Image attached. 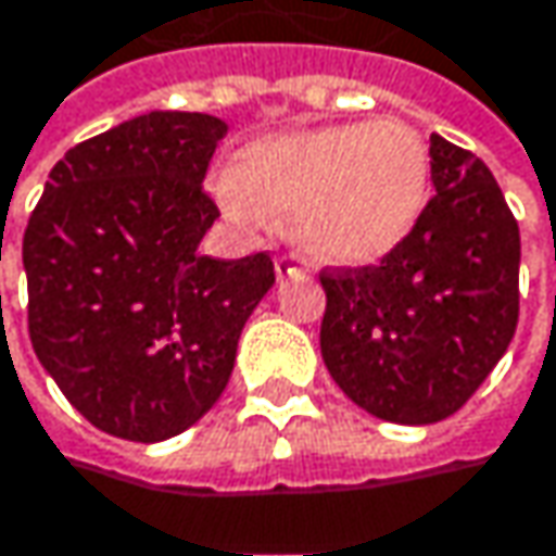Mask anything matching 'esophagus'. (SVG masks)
Segmentation results:
<instances>
[{
	"mask_svg": "<svg viewBox=\"0 0 556 556\" xmlns=\"http://www.w3.org/2000/svg\"><path fill=\"white\" fill-rule=\"evenodd\" d=\"M277 277L279 279H302L305 277V267H302V257L295 251H286L277 257Z\"/></svg>",
	"mask_w": 556,
	"mask_h": 556,
	"instance_id": "1",
	"label": "esophagus"
}]
</instances>
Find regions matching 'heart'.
I'll use <instances>...</instances> for the list:
<instances>
[{
	"label": "heart",
	"mask_w": 556,
	"mask_h": 556,
	"mask_svg": "<svg viewBox=\"0 0 556 556\" xmlns=\"http://www.w3.org/2000/svg\"><path fill=\"white\" fill-rule=\"evenodd\" d=\"M429 190V146L401 121L267 136L219 180L235 219L302 216V238L330 264H372L394 251L420 223Z\"/></svg>",
	"instance_id": "1"
}]
</instances>
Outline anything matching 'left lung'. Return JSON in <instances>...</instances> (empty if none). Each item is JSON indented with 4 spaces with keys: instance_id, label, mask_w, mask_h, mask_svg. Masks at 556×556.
I'll return each mask as SVG.
<instances>
[{
    "instance_id": "left-lung-1",
    "label": "left lung",
    "mask_w": 556,
    "mask_h": 556,
    "mask_svg": "<svg viewBox=\"0 0 556 556\" xmlns=\"http://www.w3.org/2000/svg\"><path fill=\"white\" fill-rule=\"evenodd\" d=\"M417 228L366 267H325L321 356L343 394L388 424L452 417L519 325V223L475 152L429 136Z\"/></svg>"
}]
</instances>
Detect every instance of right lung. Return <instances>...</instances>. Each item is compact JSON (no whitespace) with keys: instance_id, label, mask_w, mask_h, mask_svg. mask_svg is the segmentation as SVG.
<instances>
[{"instance_id":"obj_1","label":"right lung","mask_w":556,"mask_h":556,"mask_svg":"<svg viewBox=\"0 0 556 556\" xmlns=\"http://www.w3.org/2000/svg\"><path fill=\"white\" fill-rule=\"evenodd\" d=\"M226 129L210 114L152 111L98 132L53 165L27 219L30 346L78 414L117 439L193 427L277 282L267 251H197L219 219L203 177Z\"/></svg>"}]
</instances>
